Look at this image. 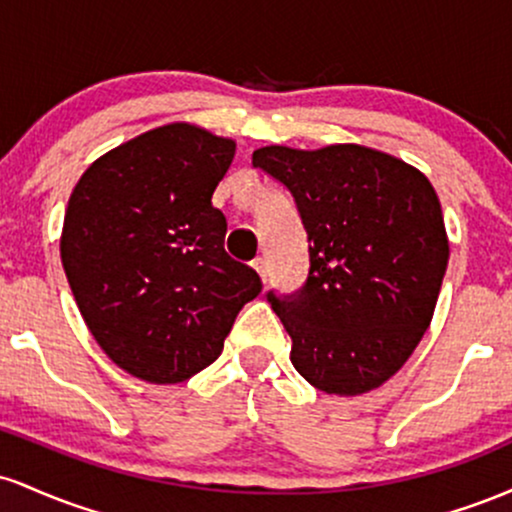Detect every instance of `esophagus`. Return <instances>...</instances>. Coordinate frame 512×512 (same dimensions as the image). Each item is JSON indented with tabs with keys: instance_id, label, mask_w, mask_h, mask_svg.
<instances>
[{
	"instance_id": "34e87169",
	"label": "esophagus",
	"mask_w": 512,
	"mask_h": 512,
	"mask_svg": "<svg viewBox=\"0 0 512 512\" xmlns=\"http://www.w3.org/2000/svg\"><path fill=\"white\" fill-rule=\"evenodd\" d=\"M252 269L260 274L262 281H267V260H264V257H255V260H252Z\"/></svg>"
}]
</instances>
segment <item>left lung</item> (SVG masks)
Here are the masks:
<instances>
[{
    "label": "left lung",
    "instance_id": "obj_1",
    "mask_svg": "<svg viewBox=\"0 0 512 512\" xmlns=\"http://www.w3.org/2000/svg\"><path fill=\"white\" fill-rule=\"evenodd\" d=\"M252 166L296 199L310 272L296 296L267 293L291 363L317 390L356 397L390 380L431 325L450 245L433 185L361 144L262 146Z\"/></svg>",
    "mask_w": 512,
    "mask_h": 512
}]
</instances>
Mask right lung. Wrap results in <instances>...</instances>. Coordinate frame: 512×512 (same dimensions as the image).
I'll list each match as a JSON object with an SVG mask.
<instances>
[{
	"label": "right lung",
	"instance_id": "obj_1",
	"mask_svg": "<svg viewBox=\"0 0 512 512\" xmlns=\"http://www.w3.org/2000/svg\"><path fill=\"white\" fill-rule=\"evenodd\" d=\"M233 156V139L170 122L96 158L69 197L60 255L74 301L110 361L146 383L214 363L262 291L223 250L226 216L211 204Z\"/></svg>",
	"mask_w": 512,
	"mask_h": 512
}]
</instances>
